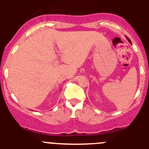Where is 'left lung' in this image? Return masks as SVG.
Masks as SVG:
<instances>
[{
  "label": "left lung",
  "instance_id": "left-lung-1",
  "mask_svg": "<svg viewBox=\"0 0 149 149\" xmlns=\"http://www.w3.org/2000/svg\"><path fill=\"white\" fill-rule=\"evenodd\" d=\"M127 40H129V43H131V40H129V38H127Z\"/></svg>",
  "mask_w": 149,
  "mask_h": 149
}]
</instances>
